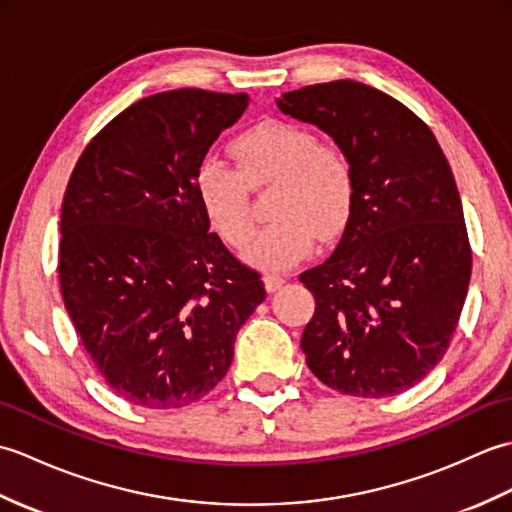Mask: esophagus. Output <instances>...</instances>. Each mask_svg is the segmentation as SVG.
<instances>
[{
  "instance_id": "obj_1",
  "label": "esophagus",
  "mask_w": 512,
  "mask_h": 512,
  "mask_svg": "<svg viewBox=\"0 0 512 512\" xmlns=\"http://www.w3.org/2000/svg\"><path fill=\"white\" fill-rule=\"evenodd\" d=\"M284 284H286V277H284V275H273V273L264 275V286H266L268 292H275V290H279Z\"/></svg>"
}]
</instances>
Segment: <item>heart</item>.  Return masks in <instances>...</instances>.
Instances as JSON below:
<instances>
[{"mask_svg": "<svg viewBox=\"0 0 512 512\" xmlns=\"http://www.w3.org/2000/svg\"><path fill=\"white\" fill-rule=\"evenodd\" d=\"M237 169L206 158L195 169V195L206 220L228 246L244 248L253 237L250 189L275 184L268 224L248 259L262 268H288L306 259L317 235L339 237L356 209V173L341 147L321 143L310 127L264 118L231 140Z\"/></svg>", "mask_w": 512, "mask_h": 512, "instance_id": "heart-1", "label": "heart"}]
</instances>
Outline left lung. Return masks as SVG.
<instances>
[{
  "mask_svg": "<svg viewBox=\"0 0 512 512\" xmlns=\"http://www.w3.org/2000/svg\"><path fill=\"white\" fill-rule=\"evenodd\" d=\"M279 110L328 132L356 173L339 246L299 279L314 295L301 336L321 383L358 398L407 391L447 354L471 279L458 187L436 136L356 81L286 92Z\"/></svg>",
  "mask_w": 512,
  "mask_h": 512,
  "instance_id": "1",
  "label": "left lung"
}]
</instances>
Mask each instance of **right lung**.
<instances>
[{"instance_id": "right-lung-1", "label": "right lung", "mask_w": 512, "mask_h": 512, "mask_svg": "<svg viewBox=\"0 0 512 512\" xmlns=\"http://www.w3.org/2000/svg\"><path fill=\"white\" fill-rule=\"evenodd\" d=\"M246 94L160 92L129 105L76 160L61 206L59 286L116 396L178 409L220 383L262 275L209 233L195 169Z\"/></svg>"}]
</instances>
